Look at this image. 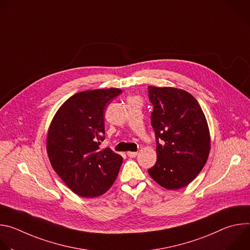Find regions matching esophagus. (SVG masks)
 Wrapping results in <instances>:
<instances>
[{"label":"esophagus","mask_w":250,"mask_h":250,"mask_svg":"<svg viewBox=\"0 0 250 250\" xmlns=\"http://www.w3.org/2000/svg\"><path fill=\"white\" fill-rule=\"evenodd\" d=\"M126 154H127V156H128V157L133 158V157H135V156L137 155V152H134V151H128Z\"/></svg>","instance_id":"34e87169"}]
</instances>
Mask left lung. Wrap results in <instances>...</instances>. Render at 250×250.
<instances>
[{
	"mask_svg": "<svg viewBox=\"0 0 250 250\" xmlns=\"http://www.w3.org/2000/svg\"><path fill=\"white\" fill-rule=\"evenodd\" d=\"M148 98L157 151L148 173L163 188L181 189L207 162L210 146L207 120L198 101L184 90L149 86Z\"/></svg>",
	"mask_w": 250,
	"mask_h": 250,
	"instance_id": "8db88e82",
	"label": "left lung"
}]
</instances>
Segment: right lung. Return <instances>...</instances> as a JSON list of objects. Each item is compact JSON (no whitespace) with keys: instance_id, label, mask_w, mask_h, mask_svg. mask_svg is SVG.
Returning <instances> with one entry per match:
<instances>
[{"instance_id":"right-lung-1","label":"right lung","mask_w":250,"mask_h":250,"mask_svg":"<svg viewBox=\"0 0 250 250\" xmlns=\"http://www.w3.org/2000/svg\"><path fill=\"white\" fill-rule=\"evenodd\" d=\"M122 90L111 88L77 93L57 111L47 134L50 163L77 195L105 193L115 182L123 157L111 148L99 149L104 139V111Z\"/></svg>"}]
</instances>
